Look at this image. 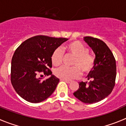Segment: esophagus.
Returning <instances> with one entry per match:
<instances>
[{
	"mask_svg": "<svg viewBox=\"0 0 126 126\" xmlns=\"http://www.w3.org/2000/svg\"><path fill=\"white\" fill-rule=\"evenodd\" d=\"M62 81H64V82H66V83H68V84H69V83H70L71 82V81H70V80H65V79H61Z\"/></svg>",
	"mask_w": 126,
	"mask_h": 126,
	"instance_id": "esophagus-1",
	"label": "esophagus"
}]
</instances>
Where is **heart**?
<instances>
[{
  "instance_id": "1",
  "label": "heart",
  "mask_w": 126,
  "mask_h": 126,
  "mask_svg": "<svg viewBox=\"0 0 126 126\" xmlns=\"http://www.w3.org/2000/svg\"><path fill=\"white\" fill-rule=\"evenodd\" d=\"M64 50L75 57L72 68L64 66L60 67L55 71V75L62 79L70 80L79 77L80 70L83 72H90L94 68L95 64L94 58L88 54V50L79 42H74L63 48ZM51 60L53 64L58 66L63 60V53L60 48H56L52 53Z\"/></svg>"
}]
</instances>
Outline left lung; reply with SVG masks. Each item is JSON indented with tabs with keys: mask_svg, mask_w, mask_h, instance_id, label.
<instances>
[{
	"mask_svg": "<svg viewBox=\"0 0 126 126\" xmlns=\"http://www.w3.org/2000/svg\"><path fill=\"white\" fill-rule=\"evenodd\" d=\"M84 40L94 53L95 64L86 76L90 81L80 82L73 95L83 103L93 104L104 99L112 92L116 77V60L104 42L91 36H85Z\"/></svg>",
	"mask_w": 126,
	"mask_h": 126,
	"instance_id": "left-lung-1",
	"label": "left lung"
}]
</instances>
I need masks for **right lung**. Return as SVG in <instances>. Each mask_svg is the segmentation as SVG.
I'll list each match as a JSON object with an SVG mask.
<instances>
[{
    "label": "right lung",
    "mask_w": 126,
    "mask_h": 126,
    "mask_svg": "<svg viewBox=\"0 0 126 126\" xmlns=\"http://www.w3.org/2000/svg\"><path fill=\"white\" fill-rule=\"evenodd\" d=\"M68 40L38 35L27 39L17 48L12 59L10 78L14 90L21 97L38 103L52 94L60 79L50 70L52 67L51 55ZM39 73L50 77L42 80L38 78Z\"/></svg>",
    "instance_id": "add662e5"
}]
</instances>
